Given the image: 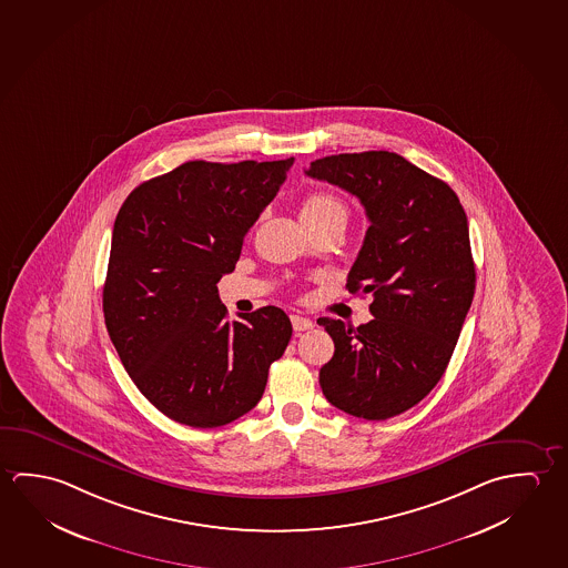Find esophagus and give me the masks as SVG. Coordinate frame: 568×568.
<instances>
[{"label": "esophagus", "mask_w": 568, "mask_h": 568, "mask_svg": "<svg viewBox=\"0 0 568 568\" xmlns=\"http://www.w3.org/2000/svg\"><path fill=\"white\" fill-rule=\"evenodd\" d=\"M291 323H293L295 333H303V331H308V328L315 326V323L308 316L303 315H291Z\"/></svg>", "instance_id": "1"}]
</instances>
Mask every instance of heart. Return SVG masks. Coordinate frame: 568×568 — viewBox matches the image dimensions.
<instances>
[{
	"label": "heart",
	"instance_id": "b5f03b06",
	"mask_svg": "<svg viewBox=\"0 0 568 568\" xmlns=\"http://www.w3.org/2000/svg\"><path fill=\"white\" fill-rule=\"evenodd\" d=\"M301 217L305 224H325V222L346 224L348 210L338 195L331 192H313L303 200Z\"/></svg>",
	"mask_w": 568,
	"mask_h": 568
}]
</instances>
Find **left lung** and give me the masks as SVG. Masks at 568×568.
I'll list each match as a JSON object with an SVG mask.
<instances>
[{
  "label": "left lung",
  "instance_id": "1",
  "mask_svg": "<svg viewBox=\"0 0 568 568\" xmlns=\"http://www.w3.org/2000/svg\"><path fill=\"white\" fill-rule=\"evenodd\" d=\"M307 176L356 195L371 220L346 288L373 293L374 318L356 328L316 321L335 343L321 388L356 418L398 416L446 373L474 301L464 205L446 182L386 150L315 160Z\"/></svg>",
  "mask_w": 568,
  "mask_h": 568
}]
</instances>
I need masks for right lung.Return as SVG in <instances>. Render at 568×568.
<instances>
[{"mask_svg": "<svg viewBox=\"0 0 568 568\" xmlns=\"http://www.w3.org/2000/svg\"><path fill=\"white\" fill-rule=\"evenodd\" d=\"M293 159L194 160L134 187L112 227L103 311L122 366L174 422L217 428L261 400L293 326L280 307L227 318L217 281Z\"/></svg>", "mask_w": 568, "mask_h": 568, "instance_id": "add662e5", "label": "right lung"}]
</instances>
